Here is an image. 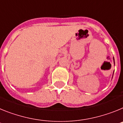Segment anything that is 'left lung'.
Returning a JSON list of instances; mask_svg holds the SVG:
<instances>
[{
  "label": "left lung",
  "mask_w": 123,
  "mask_h": 123,
  "mask_svg": "<svg viewBox=\"0 0 123 123\" xmlns=\"http://www.w3.org/2000/svg\"><path fill=\"white\" fill-rule=\"evenodd\" d=\"M113 61H114V63H115V59H114V57H113ZM113 73H114V72H113ZM113 78V77H112Z\"/></svg>",
  "instance_id": "left-lung-1"
}]
</instances>
